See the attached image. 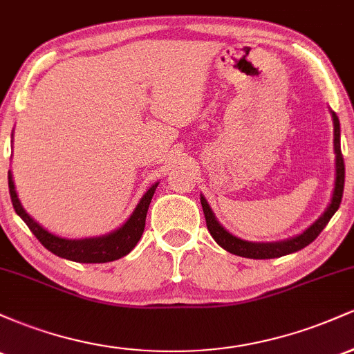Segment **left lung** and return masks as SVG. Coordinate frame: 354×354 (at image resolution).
<instances>
[{"label":"left lung","instance_id":"8db88e82","mask_svg":"<svg viewBox=\"0 0 354 354\" xmlns=\"http://www.w3.org/2000/svg\"><path fill=\"white\" fill-rule=\"evenodd\" d=\"M333 118V143H335V154H336V176H335V189H333V196L328 208L324 209V213L316 219L315 223L303 231L298 236H293L290 239H283V241H273V243H254V241H246L234 234H231L228 230L223 228L221 223L218 221L214 216L213 209L209 208L206 198L201 194V206L203 213L206 218V226L211 236L214 238V241L218 243L223 250H226L231 254L243 256V258H251V259H271V258H279V256H286L296 251L303 250L304 246H308L310 243L315 241L318 238V234L324 230V226L330 223L333 214L336 213L339 208L341 198H343V188H344V161L343 154H341V145H339V120L336 116L335 111H331Z\"/></svg>","mask_w":354,"mask_h":354}]
</instances>
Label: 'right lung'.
Returning <instances> with one entry per match:
<instances>
[{"label":"right lung","mask_w":354,"mask_h":354,"mask_svg":"<svg viewBox=\"0 0 354 354\" xmlns=\"http://www.w3.org/2000/svg\"><path fill=\"white\" fill-rule=\"evenodd\" d=\"M158 185H160V183H154L153 186H149V189L143 194V198L138 203L136 208L133 209L131 216L126 219L118 230L111 231V233L108 234H103V236L68 239L44 230L39 223H36L35 219L26 213V209L23 208L21 201H19L18 198V193H16L15 189L13 174H11V171H8V186H10V196L16 214L26 223L28 228L31 230V233L38 238V241L41 243L48 251L59 256V258L70 259V261L76 263H108L128 254L129 251L138 245L141 234H143L146 213H148L149 203H151V198L154 191L158 188Z\"/></svg>","instance_id":"1"}]
</instances>
